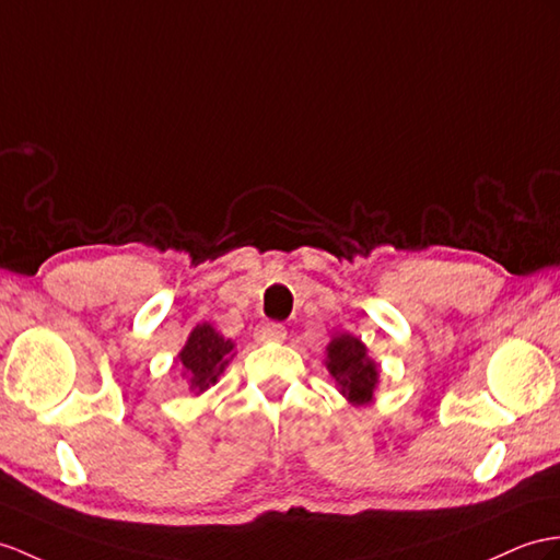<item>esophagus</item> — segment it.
Instances as JSON below:
<instances>
[{
	"instance_id": "obj_1",
	"label": "esophagus",
	"mask_w": 560,
	"mask_h": 560,
	"mask_svg": "<svg viewBox=\"0 0 560 560\" xmlns=\"http://www.w3.org/2000/svg\"><path fill=\"white\" fill-rule=\"evenodd\" d=\"M256 342H282L284 337H288V327L280 325V323H264L256 327Z\"/></svg>"
}]
</instances>
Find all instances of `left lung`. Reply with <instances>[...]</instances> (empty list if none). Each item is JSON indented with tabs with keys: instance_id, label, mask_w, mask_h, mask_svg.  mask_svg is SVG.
I'll list each match as a JSON object with an SVG mask.
<instances>
[{
	"instance_id": "left-lung-1",
	"label": "left lung",
	"mask_w": 560,
	"mask_h": 560,
	"mask_svg": "<svg viewBox=\"0 0 560 560\" xmlns=\"http://www.w3.org/2000/svg\"><path fill=\"white\" fill-rule=\"evenodd\" d=\"M325 365L337 380L339 392L353 404L363 406L373 401V392L377 387V363L368 359L365 345L353 335H337L327 345Z\"/></svg>"
}]
</instances>
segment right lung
<instances>
[{
  "mask_svg": "<svg viewBox=\"0 0 560 560\" xmlns=\"http://www.w3.org/2000/svg\"><path fill=\"white\" fill-rule=\"evenodd\" d=\"M235 357V342L213 330V325L201 323L189 332L183 351L177 353V363L183 365L189 389L197 394L207 392L225 371L228 361Z\"/></svg>",
  "mask_w": 560,
  "mask_h": 560,
  "instance_id": "obj_1",
  "label": "right lung"
}]
</instances>
